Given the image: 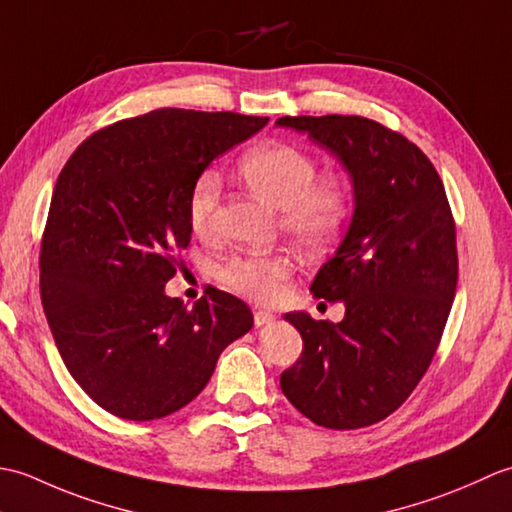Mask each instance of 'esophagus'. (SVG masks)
<instances>
[{"instance_id": "obj_1", "label": "esophagus", "mask_w": 512, "mask_h": 512, "mask_svg": "<svg viewBox=\"0 0 512 512\" xmlns=\"http://www.w3.org/2000/svg\"><path fill=\"white\" fill-rule=\"evenodd\" d=\"M270 321H275V314L268 310H255V325H266Z\"/></svg>"}]
</instances>
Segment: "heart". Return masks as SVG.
<instances>
[{
	"label": "heart",
	"mask_w": 512,
	"mask_h": 512,
	"mask_svg": "<svg viewBox=\"0 0 512 512\" xmlns=\"http://www.w3.org/2000/svg\"><path fill=\"white\" fill-rule=\"evenodd\" d=\"M239 173L259 198L279 209L281 228L308 250L330 246L352 213V191L341 176H317V162L301 147L270 140L239 158ZM222 200V180L213 169L193 178L187 193L191 231L211 237ZM295 273L286 253H246L226 259L220 279L226 288L250 301H275Z\"/></svg>",
	"instance_id": "obj_1"
}]
</instances>
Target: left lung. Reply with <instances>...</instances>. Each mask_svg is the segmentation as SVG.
I'll return each mask as SVG.
<instances>
[{"instance_id": "left-lung-1", "label": "left lung", "mask_w": 512, "mask_h": 512, "mask_svg": "<svg viewBox=\"0 0 512 512\" xmlns=\"http://www.w3.org/2000/svg\"><path fill=\"white\" fill-rule=\"evenodd\" d=\"M343 162L354 215L310 290L343 301L341 323L288 312L303 350L281 391L325 429H361L405 402L436 354L458 286L447 191L402 134L363 116H281Z\"/></svg>"}]
</instances>
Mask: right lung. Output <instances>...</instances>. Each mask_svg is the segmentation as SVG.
<instances>
[{"label": "right lung", "instance_id": "1", "mask_svg": "<svg viewBox=\"0 0 512 512\" xmlns=\"http://www.w3.org/2000/svg\"><path fill=\"white\" fill-rule=\"evenodd\" d=\"M266 116L156 110L74 149L41 237V303L65 367L96 405L125 420L182 409L222 350L253 328L242 299L211 290L189 308L165 295L191 242L187 193Z\"/></svg>", "mask_w": 512, "mask_h": 512}]
</instances>
